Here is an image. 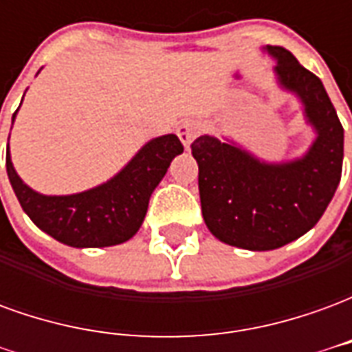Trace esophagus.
<instances>
[{
  "label": "esophagus",
  "instance_id": "obj_1",
  "mask_svg": "<svg viewBox=\"0 0 352 352\" xmlns=\"http://www.w3.org/2000/svg\"><path fill=\"white\" fill-rule=\"evenodd\" d=\"M177 135H179V139L183 141V145L188 148L192 141H194V138L198 135V124L194 122L192 118H186V120H183V122L179 124V128H177Z\"/></svg>",
  "mask_w": 352,
  "mask_h": 352
}]
</instances>
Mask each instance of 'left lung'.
<instances>
[{
  "label": "left lung",
  "mask_w": 352,
  "mask_h": 352,
  "mask_svg": "<svg viewBox=\"0 0 352 352\" xmlns=\"http://www.w3.org/2000/svg\"><path fill=\"white\" fill-rule=\"evenodd\" d=\"M264 50L277 60L279 85L298 96L317 133L309 151L270 164L211 135L190 145L207 228L222 243L247 251H273L309 232L332 201L343 168V126L320 79L287 49Z\"/></svg>",
  "instance_id": "left-lung-1"
}]
</instances>
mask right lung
<instances>
[{
  "mask_svg": "<svg viewBox=\"0 0 352 352\" xmlns=\"http://www.w3.org/2000/svg\"><path fill=\"white\" fill-rule=\"evenodd\" d=\"M14 116L16 113L12 120ZM183 151L175 133H168L141 146L128 166L107 183L72 196H45L20 179L7 145V175L24 213L37 228L77 249L111 247L138 234L151 194L164 179L171 160Z\"/></svg>",
  "mask_w": 352,
  "mask_h": 352,
  "instance_id": "add662e5",
  "label": "right lung"
}]
</instances>
